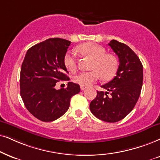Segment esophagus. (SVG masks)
Returning a JSON list of instances; mask_svg holds the SVG:
<instances>
[{
  "instance_id": "esophagus-1",
  "label": "esophagus",
  "mask_w": 160,
  "mask_h": 160,
  "mask_svg": "<svg viewBox=\"0 0 160 160\" xmlns=\"http://www.w3.org/2000/svg\"><path fill=\"white\" fill-rule=\"evenodd\" d=\"M86 86H80V88H81V90L86 89Z\"/></svg>"
}]
</instances>
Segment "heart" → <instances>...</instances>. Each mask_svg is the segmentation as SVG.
I'll return each mask as SVG.
<instances>
[{
	"instance_id": "1",
	"label": "heart",
	"mask_w": 160,
	"mask_h": 160,
	"mask_svg": "<svg viewBox=\"0 0 160 160\" xmlns=\"http://www.w3.org/2000/svg\"><path fill=\"white\" fill-rule=\"evenodd\" d=\"M77 51L82 55L92 58L89 72H82L74 76L73 81L80 86H88L100 78L109 80L116 73L118 62L116 57L106 53V49L102 46L93 43H85L79 46ZM66 67L71 72L77 68V58L74 52H68L64 57Z\"/></svg>"
}]
</instances>
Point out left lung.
Here are the masks:
<instances>
[{"instance_id": "8db88e82", "label": "left lung", "mask_w": 160, "mask_h": 160, "mask_svg": "<svg viewBox=\"0 0 160 160\" xmlns=\"http://www.w3.org/2000/svg\"><path fill=\"white\" fill-rule=\"evenodd\" d=\"M111 46L118 56L120 65L114 78L101 87L106 92H97L90 103V110L97 118L108 122L122 120L134 108L139 98L143 81L142 64L130 47L117 40Z\"/></svg>"}]
</instances>
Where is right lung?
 <instances>
[{"mask_svg":"<svg viewBox=\"0 0 160 160\" xmlns=\"http://www.w3.org/2000/svg\"><path fill=\"white\" fill-rule=\"evenodd\" d=\"M71 42L49 38L32 46L26 52L20 76V93L27 110L38 120L52 122L67 112L72 96L80 86L68 82L66 88H55L56 82L68 80L64 63Z\"/></svg>","mask_w":160,"mask_h":160,"instance_id":"obj_1","label":"right lung"}]
</instances>
